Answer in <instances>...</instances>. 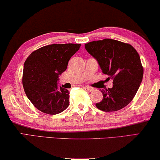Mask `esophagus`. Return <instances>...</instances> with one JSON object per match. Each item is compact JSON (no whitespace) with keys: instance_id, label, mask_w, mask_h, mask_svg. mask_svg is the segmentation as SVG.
Returning a JSON list of instances; mask_svg holds the SVG:
<instances>
[{"instance_id":"1","label":"esophagus","mask_w":160,"mask_h":160,"mask_svg":"<svg viewBox=\"0 0 160 160\" xmlns=\"http://www.w3.org/2000/svg\"><path fill=\"white\" fill-rule=\"evenodd\" d=\"M86 89H87L88 91H89V92H91V91H93L94 90V88L93 87H90V86H85Z\"/></svg>"}]
</instances>
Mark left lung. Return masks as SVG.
<instances>
[{
    "instance_id": "left-lung-1",
    "label": "left lung",
    "mask_w": 160,
    "mask_h": 160,
    "mask_svg": "<svg viewBox=\"0 0 160 160\" xmlns=\"http://www.w3.org/2000/svg\"><path fill=\"white\" fill-rule=\"evenodd\" d=\"M85 49L98 63L103 74L113 80L112 87L100 89L103 100L96 104L105 112L123 108L134 98L143 77L140 56L129 44L104 39L85 44Z\"/></svg>"
}]
</instances>
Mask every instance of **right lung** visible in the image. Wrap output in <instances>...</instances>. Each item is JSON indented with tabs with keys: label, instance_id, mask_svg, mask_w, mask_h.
I'll return each instance as SVG.
<instances>
[{
	"label": "right lung",
	"instance_id": "right-lung-1",
	"mask_svg": "<svg viewBox=\"0 0 160 160\" xmlns=\"http://www.w3.org/2000/svg\"><path fill=\"white\" fill-rule=\"evenodd\" d=\"M81 44H50L30 54L24 64L22 85L26 96L39 111L49 115L69 105V91L58 86L59 76Z\"/></svg>",
	"mask_w": 160,
	"mask_h": 160
}]
</instances>
